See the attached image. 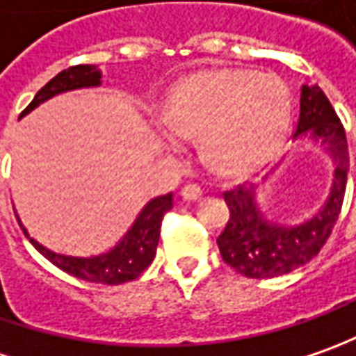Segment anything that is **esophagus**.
<instances>
[{
    "mask_svg": "<svg viewBox=\"0 0 356 356\" xmlns=\"http://www.w3.org/2000/svg\"><path fill=\"white\" fill-rule=\"evenodd\" d=\"M181 197H183L185 201H197V199H201L202 197V189L199 185H185V187L181 189Z\"/></svg>",
    "mask_w": 356,
    "mask_h": 356,
    "instance_id": "obj_1",
    "label": "esophagus"
}]
</instances>
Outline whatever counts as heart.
Masks as SVG:
<instances>
[{
    "label": "heart",
    "mask_w": 356,
    "mask_h": 356,
    "mask_svg": "<svg viewBox=\"0 0 356 356\" xmlns=\"http://www.w3.org/2000/svg\"><path fill=\"white\" fill-rule=\"evenodd\" d=\"M291 96L268 72L211 70L179 82L163 106L167 145L199 138L207 163L228 177H246L276 159L288 138Z\"/></svg>",
    "instance_id": "1"
}]
</instances>
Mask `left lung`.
Here are the masks:
<instances>
[{
    "label": "left lung",
    "mask_w": 356,
    "mask_h": 356,
    "mask_svg": "<svg viewBox=\"0 0 356 356\" xmlns=\"http://www.w3.org/2000/svg\"><path fill=\"white\" fill-rule=\"evenodd\" d=\"M321 141L333 161V183L325 204L300 225H280L266 218L256 204V187H242L225 193L228 222L216 238L222 260L238 274L256 280L284 276L293 272L323 248L337 222L349 171L347 136L323 90L301 86L300 120L293 138Z\"/></svg>",
    "instance_id": "1"
}]
</instances>
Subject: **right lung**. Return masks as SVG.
Returning <instances> with one entry per match:
<instances>
[{
	"instance_id": "add662e5",
	"label": "right lung",
	"mask_w": 356,
	"mask_h": 356,
	"mask_svg": "<svg viewBox=\"0 0 356 356\" xmlns=\"http://www.w3.org/2000/svg\"><path fill=\"white\" fill-rule=\"evenodd\" d=\"M100 84H102V72L94 65H76V67L65 68L35 94L33 102L25 108V112H21V116L29 114L37 106L43 104L44 100L53 98L56 94L76 90V88H92V86H100ZM171 209H173L171 193L152 199L141 209V213L134 220L131 228L112 250L98 254V256H90V258H76V256H65V254L51 252L49 248H44L43 244H39L37 240L29 238L27 230L21 222H19V227L23 228L25 236L29 238L33 246L63 272L80 277V280H86V282H94V284L120 286V284L136 280L149 264L154 262L157 242H159L161 220L167 211H171Z\"/></svg>"
}]
</instances>
